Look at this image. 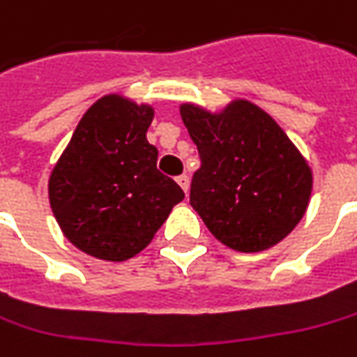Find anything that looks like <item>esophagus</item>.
<instances>
[{
  "label": "esophagus",
  "instance_id": "obj_1",
  "mask_svg": "<svg viewBox=\"0 0 357 357\" xmlns=\"http://www.w3.org/2000/svg\"><path fill=\"white\" fill-rule=\"evenodd\" d=\"M176 183L181 185V188H183L185 192H188V176L187 174H181V176H176Z\"/></svg>",
  "mask_w": 357,
  "mask_h": 357
}]
</instances>
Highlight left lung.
Instances as JSON below:
<instances>
[{"label": "left lung", "instance_id": "1", "mask_svg": "<svg viewBox=\"0 0 357 357\" xmlns=\"http://www.w3.org/2000/svg\"><path fill=\"white\" fill-rule=\"evenodd\" d=\"M199 149L190 205L223 245L255 253L285 239L303 217L312 169L273 118L247 100L211 114L183 104Z\"/></svg>", "mask_w": 357, "mask_h": 357}]
</instances>
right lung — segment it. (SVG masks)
<instances>
[{"label": "right lung", "mask_w": 357, "mask_h": 357, "mask_svg": "<svg viewBox=\"0 0 357 357\" xmlns=\"http://www.w3.org/2000/svg\"><path fill=\"white\" fill-rule=\"evenodd\" d=\"M154 110L110 94L82 116L50 176L54 217L80 251L104 261L140 253L183 188L156 169L146 130Z\"/></svg>", "instance_id": "1"}]
</instances>
